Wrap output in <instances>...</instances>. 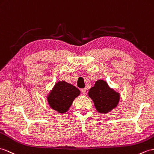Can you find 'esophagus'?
Masks as SVG:
<instances>
[{
  "label": "esophagus",
  "mask_w": 154,
  "mask_h": 154,
  "mask_svg": "<svg viewBox=\"0 0 154 154\" xmlns=\"http://www.w3.org/2000/svg\"><path fill=\"white\" fill-rule=\"evenodd\" d=\"M81 91H82V93H83V94H85V93H86V89L85 88L82 89H81Z\"/></svg>",
  "instance_id": "obj_1"
}]
</instances>
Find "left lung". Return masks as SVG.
Listing matches in <instances>:
<instances>
[{"instance_id":"left-lung-1","label":"left lung","mask_w":154,"mask_h":154,"mask_svg":"<svg viewBox=\"0 0 154 154\" xmlns=\"http://www.w3.org/2000/svg\"><path fill=\"white\" fill-rule=\"evenodd\" d=\"M88 95L100 113L109 112L118 105L119 100V93L110 89L103 80L97 81L94 87L89 89Z\"/></svg>"}]
</instances>
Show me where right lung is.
I'll return each mask as SVG.
<instances>
[{
    "mask_svg": "<svg viewBox=\"0 0 154 154\" xmlns=\"http://www.w3.org/2000/svg\"><path fill=\"white\" fill-rule=\"evenodd\" d=\"M80 90L65 81L59 82L48 97L49 104L59 113H65L70 107L74 99L80 95Z\"/></svg>",
    "mask_w": 154,
    "mask_h": 154,
    "instance_id": "right-lung-1",
    "label": "right lung"
}]
</instances>
